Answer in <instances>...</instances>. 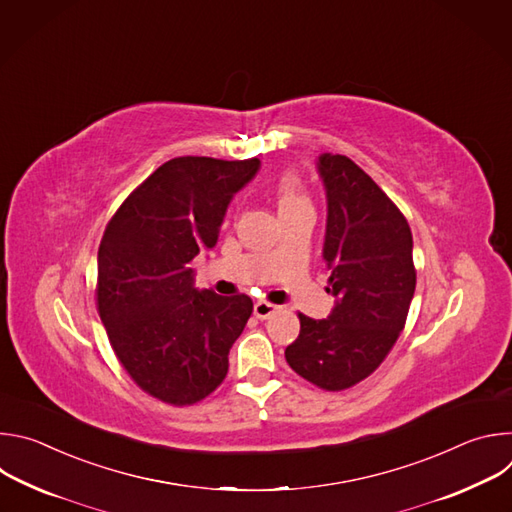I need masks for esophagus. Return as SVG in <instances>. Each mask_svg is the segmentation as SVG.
I'll list each match as a JSON object with an SVG mask.
<instances>
[{
  "label": "esophagus",
  "instance_id": "34e87169",
  "mask_svg": "<svg viewBox=\"0 0 512 512\" xmlns=\"http://www.w3.org/2000/svg\"><path fill=\"white\" fill-rule=\"evenodd\" d=\"M279 310V306H275V304H269V302H257L255 304V308H253V314L259 318V320H267L269 316H273L275 312Z\"/></svg>",
  "mask_w": 512,
  "mask_h": 512
}]
</instances>
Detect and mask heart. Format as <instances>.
<instances>
[{
	"mask_svg": "<svg viewBox=\"0 0 512 512\" xmlns=\"http://www.w3.org/2000/svg\"><path fill=\"white\" fill-rule=\"evenodd\" d=\"M273 192H275V200H277L279 212H285V210H291V208H298V206L310 204L306 186H304V182H302V178H300L298 172L287 170V172L279 174L277 180H275Z\"/></svg>",
	"mask_w": 512,
	"mask_h": 512,
	"instance_id": "1",
	"label": "heart"
}]
</instances>
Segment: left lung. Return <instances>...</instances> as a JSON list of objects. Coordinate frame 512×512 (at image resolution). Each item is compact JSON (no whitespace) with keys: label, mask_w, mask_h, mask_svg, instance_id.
<instances>
[{"label":"left lung","mask_w":512,"mask_h":512,"mask_svg":"<svg viewBox=\"0 0 512 512\" xmlns=\"http://www.w3.org/2000/svg\"><path fill=\"white\" fill-rule=\"evenodd\" d=\"M328 221L322 257L336 306L326 320L300 318L285 348L291 369L324 391L373 375L405 328L415 294L413 237L397 204L350 158L322 154Z\"/></svg>","instance_id":"8db88e82"}]
</instances>
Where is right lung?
I'll return each mask as SVG.
<instances>
[{"instance_id": "right-lung-1", "label": "right lung", "mask_w": 512, "mask_h": 512, "mask_svg": "<svg viewBox=\"0 0 512 512\" xmlns=\"http://www.w3.org/2000/svg\"><path fill=\"white\" fill-rule=\"evenodd\" d=\"M259 160L184 156L162 164L117 208L97 257L95 300L131 381L176 407L221 385L253 312L249 296L194 287L190 261L218 241L227 206Z\"/></svg>"}]
</instances>
